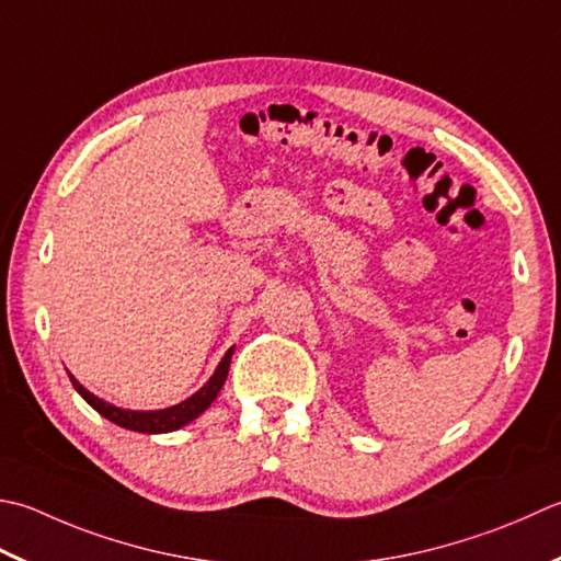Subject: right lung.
<instances>
[{
  "label": "right lung",
  "mask_w": 561,
  "mask_h": 561,
  "mask_svg": "<svg viewBox=\"0 0 561 561\" xmlns=\"http://www.w3.org/2000/svg\"><path fill=\"white\" fill-rule=\"evenodd\" d=\"M236 347H230L228 353L224 355V359L218 362L216 371L211 375L204 387L192 393L190 399H184L182 403H174L170 409H160V411H130V409H121V405L108 403L104 399H99L96 393H92L90 389H84L80 381H77L70 371V381L72 387L77 389V393L92 405V409L104 415L106 421H112L121 427H126V431H136V433H148V435H158V433H172V431H180V427L190 425L192 421L199 419V415L208 409L216 401L218 393H221L226 377H228V369H230V357H233Z\"/></svg>",
  "instance_id": "right-lung-1"
}]
</instances>
